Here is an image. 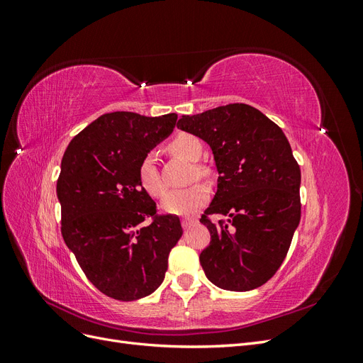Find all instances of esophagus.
Instances as JSON below:
<instances>
[{
    "mask_svg": "<svg viewBox=\"0 0 363 363\" xmlns=\"http://www.w3.org/2000/svg\"><path fill=\"white\" fill-rule=\"evenodd\" d=\"M195 223H196V219H194V218H183L182 219V227L186 230V228L192 227Z\"/></svg>",
    "mask_w": 363,
    "mask_h": 363,
    "instance_id": "34e87169",
    "label": "esophagus"
}]
</instances>
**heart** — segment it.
<instances>
[{"mask_svg":"<svg viewBox=\"0 0 363 363\" xmlns=\"http://www.w3.org/2000/svg\"><path fill=\"white\" fill-rule=\"evenodd\" d=\"M168 148L172 155L180 156L188 162L200 160L203 155L201 142L195 136L186 133L179 135L177 138L172 139ZM195 174L196 177H203V175L207 174V169L203 164H194V175ZM138 175L142 189L148 195L155 196V199H159V196H162L164 191H167V186H164L157 169L155 152H147V155L142 157L138 168ZM208 196H211V194H208L207 186L201 183H195L189 186V188L174 189L168 192L167 196L162 200L160 207L164 213L186 216L192 215L199 211V208H201L208 201Z\"/></svg>","mask_w":363,"mask_h":363,"instance_id":"heart-1","label":"heart"}]
</instances>
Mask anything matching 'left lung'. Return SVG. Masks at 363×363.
I'll return each instance as SVG.
<instances>
[{
    "label": "left lung",
    "instance_id": "1",
    "mask_svg": "<svg viewBox=\"0 0 363 363\" xmlns=\"http://www.w3.org/2000/svg\"><path fill=\"white\" fill-rule=\"evenodd\" d=\"M177 127L207 142L218 189L200 223L211 244L200 255L215 286L245 292L265 284L288 255L300 224L301 172L281 128L248 104L183 115ZM208 214L229 219L213 225Z\"/></svg>",
    "mask_w": 363,
    "mask_h": 363
}]
</instances>
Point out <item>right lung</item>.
<instances>
[{"label":"right lung","mask_w":363,"mask_h":363,"mask_svg":"<svg viewBox=\"0 0 363 363\" xmlns=\"http://www.w3.org/2000/svg\"><path fill=\"white\" fill-rule=\"evenodd\" d=\"M177 115H101L65 151L57 180L62 236L94 286L111 298L135 301L155 292L183 235L179 216L156 215L138 168L167 139ZM148 216L153 223L143 225Z\"/></svg>","instance_id":"1"}]
</instances>
